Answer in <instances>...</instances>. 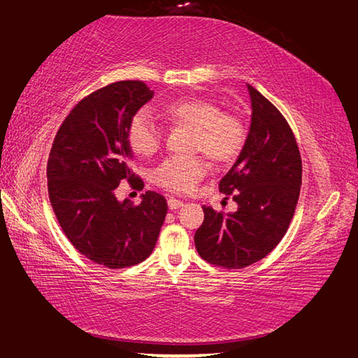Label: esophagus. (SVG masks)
I'll return each instance as SVG.
<instances>
[{
    "instance_id": "obj_1",
    "label": "esophagus",
    "mask_w": 358,
    "mask_h": 358,
    "mask_svg": "<svg viewBox=\"0 0 358 358\" xmlns=\"http://www.w3.org/2000/svg\"><path fill=\"white\" fill-rule=\"evenodd\" d=\"M169 207L170 210H176V208H180L182 206H184V202H182L180 199H176V198H169Z\"/></svg>"
}]
</instances>
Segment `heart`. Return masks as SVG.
Returning a JSON list of instances; mask_svg holds the SVG:
<instances>
[{
    "label": "heart",
    "mask_w": 358,
    "mask_h": 358,
    "mask_svg": "<svg viewBox=\"0 0 358 358\" xmlns=\"http://www.w3.org/2000/svg\"><path fill=\"white\" fill-rule=\"evenodd\" d=\"M162 113L165 119L193 129L192 151H202L217 164L230 162L243 150L245 127L243 120L231 113H221L215 101L201 97H184L170 101ZM160 129L147 109L131 117L127 138L131 150L137 155L150 156L160 145ZM207 164L199 156L166 157L151 171L157 185L178 193L192 192L206 176Z\"/></svg>",
    "instance_id": "obj_1"
}]
</instances>
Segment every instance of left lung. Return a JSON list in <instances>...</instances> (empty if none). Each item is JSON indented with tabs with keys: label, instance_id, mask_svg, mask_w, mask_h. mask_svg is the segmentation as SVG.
Segmentation results:
<instances>
[{
	"label": "left lung",
	"instance_id": "8db88e82",
	"mask_svg": "<svg viewBox=\"0 0 358 358\" xmlns=\"http://www.w3.org/2000/svg\"><path fill=\"white\" fill-rule=\"evenodd\" d=\"M252 119L244 147L220 182L233 193L235 213L203 206V222L194 233L196 250L210 264L243 268L267 257L294 217L301 187V156L289 123L253 86Z\"/></svg>",
	"mask_w": 358,
	"mask_h": 358
}]
</instances>
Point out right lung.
Returning <instances> with one entry per match:
<instances>
[{
  "mask_svg": "<svg viewBox=\"0 0 358 358\" xmlns=\"http://www.w3.org/2000/svg\"><path fill=\"white\" fill-rule=\"evenodd\" d=\"M152 96L138 80L94 91L64 119L48 159L49 199L63 233L87 259L109 268L150 257L169 208L156 192H145L138 206L114 194L122 179L142 182L129 170L127 129Z\"/></svg>",
  "mask_w": 358,
  "mask_h": 358,
  "instance_id": "add662e5",
  "label": "right lung"
}]
</instances>
